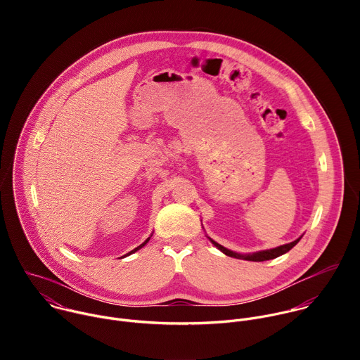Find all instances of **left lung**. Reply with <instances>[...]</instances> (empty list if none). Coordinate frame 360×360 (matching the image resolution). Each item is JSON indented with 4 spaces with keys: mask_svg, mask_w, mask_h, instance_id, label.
I'll list each match as a JSON object with an SVG mask.
<instances>
[{
    "mask_svg": "<svg viewBox=\"0 0 360 360\" xmlns=\"http://www.w3.org/2000/svg\"><path fill=\"white\" fill-rule=\"evenodd\" d=\"M302 238V236H300ZM300 238H297L296 240H293V242H290V243H286V245H281V246H278V248H274V249H266V250H261V252H255V253H248V255H240V253H236V252H233V250H231V249H226L225 246H222V245H219L218 242H215L214 239H211L210 238V240L221 250V252H224L225 255H228V256H232V258H236V259H245V261H253V262H262V261H269V259H275V258H278V256H281V255H283V253H286L288 250H290L299 240H300Z\"/></svg>",
    "mask_w": 360,
    "mask_h": 360,
    "instance_id": "8db88e82",
    "label": "left lung"
}]
</instances>
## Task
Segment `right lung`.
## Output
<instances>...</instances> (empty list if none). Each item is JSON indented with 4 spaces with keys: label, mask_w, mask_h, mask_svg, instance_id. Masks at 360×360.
Returning <instances> with one entry per match:
<instances>
[{
    "label": "right lung",
    "mask_w": 360,
    "mask_h": 360,
    "mask_svg": "<svg viewBox=\"0 0 360 360\" xmlns=\"http://www.w3.org/2000/svg\"><path fill=\"white\" fill-rule=\"evenodd\" d=\"M149 239H150V238H148V239H146V240H145V242H143V243H141V245H139V246H138V248H135V249H134V250H131V252H129V253H128V255H131V253H134V252H136V250H138V249H141V248H142V246H145V245H146V242H148V240H149ZM128 255H125V256H128Z\"/></svg>",
    "instance_id": "right-lung-1"
}]
</instances>
